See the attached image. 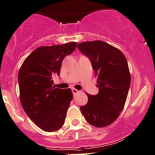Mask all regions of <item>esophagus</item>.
<instances>
[{
    "label": "esophagus",
    "mask_w": 155,
    "mask_h": 155,
    "mask_svg": "<svg viewBox=\"0 0 155 155\" xmlns=\"http://www.w3.org/2000/svg\"><path fill=\"white\" fill-rule=\"evenodd\" d=\"M79 92H80V91H78V90H76V89H74V88H73V89H72V93H73L74 95H75V94H78Z\"/></svg>",
    "instance_id": "esophagus-1"
}]
</instances>
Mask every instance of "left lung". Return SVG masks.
<instances>
[{
	"label": "left lung",
	"mask_w": 155,
	"mask_h": 155,
	"mask_svg": "<svg viewBox=\"0 0 155 155\" xmlns=\"http://www.w3.org/2000/svg\"><path fill=\"white\" fill-rule=\"evenodd\" d=\"M90 59L97 76V95H90L81 110L87 123L96 127L113 123L124 108L131 84L127 61L123 53L103 41L84 42L78 45Z\"/></svg>",
	"instance_id": "8db88e82"
}]
</instances>
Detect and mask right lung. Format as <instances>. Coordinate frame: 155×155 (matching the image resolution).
Here are the masks:
<instances>
[{"mask_svg": "<svg viewBox=\"0 0 155 155\" xmlns=\"http://www.w3.org/2000/svg\"><path fill=\"white\" fill-rule=\"evenodd\" d=\"M77 42L41 46L25 59L18 73L20 103L29 119L45 132L61 128L73 99L71 89L52 86L62 61L76 48Z\"/></svg>", "mask_w": 155, "mask_h": 155, "instance_id": "add662e5", "label": "right lung"}]
</instances>
